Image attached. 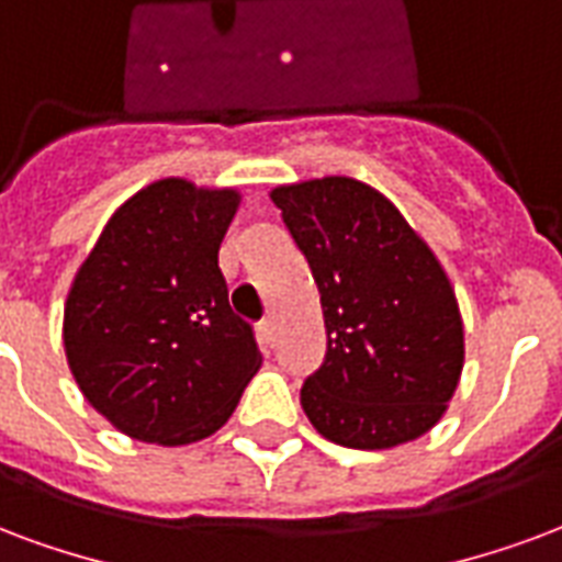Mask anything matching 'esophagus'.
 I'll return each mask as SVG.
<instances>
[{"mask_svg":"<svg viewBox=\"0 0 562 562\" xmlns=\"http://www.w3.org/2000/svg\"><path fill=\"white\" fill-rule=\"evenodd\" d=\"M259 339L265 345H273V339H277V327H273V322H270V318H265V322L259 324Z\"/></svg>","mask_w":562,"mask_h":562,"instance_id":"esophagus-1","label":"esophagus"}]
</instances>
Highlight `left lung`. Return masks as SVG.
<instances>
[{
	"instance_id": "obj_1",
	"label": "left lung",
	"mask_w": 562,
	"mask_h": 562,
	"mask_svg": "<svg viewBox=\"0 0 562 562\" xmlns=\"http://www.w3.org/2000/svg\"><path fill=\"white\" fill-rule=\"evenodd\" d=\"M270 199L322 294L327 355L301 386L310 423L351 450L426 435L464 366L459 303L429 244L355 178L285 184Z\"/></svg>"
}]
</instances>
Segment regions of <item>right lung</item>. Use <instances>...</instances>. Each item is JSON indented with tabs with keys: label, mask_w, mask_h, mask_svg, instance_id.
Returning <instances> with one entry per match:
<instances>
[{
	"label": "right lung",
	"mask_w": 562,
	"mask_h": 562,
	"mask_svg": "<svg viewBox=\"0 0 562 562\" xmlns=\"http://www.w3.org/2000/svg\"><path fill=\"white\" fill-rule=\"evenodd\" d=\"M238 202V190L154 181L112 214L74 277L61 330L70 372L131 438L181 447L214 435L259 372L217 265Z\"/></svg>",
	"instance_id": "obj_1"
}]
</instances>
